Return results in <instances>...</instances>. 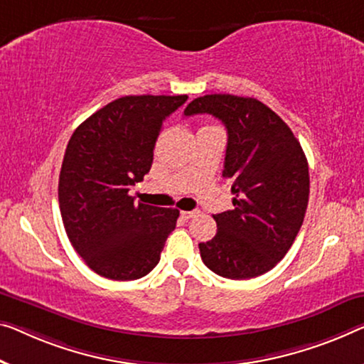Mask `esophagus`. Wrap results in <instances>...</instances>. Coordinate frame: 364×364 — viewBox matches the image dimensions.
Listing matches in <instances>:
<instances>
[{"instance_id": "1", "label": "esophagus", "mask_w": 364, "mask_h": 364, "mask_svg": "<svg viewBox=\"0 0 364 364\" xmlns=\"http://www.w3.org/2000/svg\"><path fill=\"white\" fill-rule=\"evenodd\" d=\"M198 213L196 210H181L180 213V215H181V219H184V220H188V219H191V217H194Z\"/></svg>"}]
</instances>
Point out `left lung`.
Wrapping results in <instances>:
<instances>
[{
    "label": "left lung",
    "mask_w": 364,
    "mask_h": 364,
    "mask_svg": "<svg viewBox=\"0 0 364 364\" xmlns=\"http://www.w3.org/2000/svg\"><path fill=\"white\" fill-rule=\"evenodd\" d=\"M213 114L227 129L222 176L232 181L234 209L215 214L217 234L199 243L215 274L250 279L267 273L294 243L309 203V165L299 140L255 97L205 95L184 116Z\"/></svg>",
    "instance_id": "left-lung-1"
}]
</instances>
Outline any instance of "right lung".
Instances as JSON below:
<instances>
[{"label":"right lung","instance_id":"1","mask_svg":"<svg viewBox=\"0 0 364 364\" xmlns=\"http://www.w3.org/2000/svg\"><path fill=\"white\" fill-rule=\"evenodd\" d=\"M188 96H124L75 130L58 178L65 232L88 267L105 278L139 279L160 262L180 210L135 204L165 119Z\"/></svg>","mask_w":364,"mask_h":364}]
</instances>
